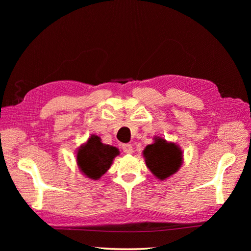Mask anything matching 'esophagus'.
<instances>
[{
    "label": "esophagus",
    "mask_w": 251,
    "mask_h": 251,
    "mask_svg": "<svg viewBox=\"0 0 251 251\" xmlns=\"http://www.w3.org/2000/svg\"><path fill=\"white\" fill-rule=\"evenodd\" d=\"M123 150L126 154H132L133 153V147L132 144H128V143H126V144H123Z\"/></svg>",
    "instance_id": "obj_1"
}]
</instances>
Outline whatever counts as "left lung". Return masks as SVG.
I'll return each mask as SVG.
<instances>
[{"label": "left lung", "mask_w": 251, "mask_h": 251, "mask_svg": "<svg viewBox=\"0 0 251 251\" xmlns=\"http://www.w3.org/2000/svg\"><path fill=\"white\" fill-rule=\"evenodd\" d=\"M142 155L149 170L159 180H165L176 174L183 162V154L178 144L161 137L143 150Z\"/></svg>", "instance_id": "obj_1"}]
</instances>
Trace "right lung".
<instances>
[{
    "instance_id": "1",
    "label": "right lung",
    "mask_w": 251,
    "mask_h": 251,
    "mask_svg": "<svg viewBox=\"0 0 251 251\" xmlns=\"http://www.w3.org/2000/svg\"><path fill=\"white\" fill-rule=\"evenodd\" d=\"M118 155L117 148L102 143L97 135H91L87 142L78 148L76 162L79 171L87 178L98 180L108 172L114 158Z\"/></svg>"
}]
</instances>
